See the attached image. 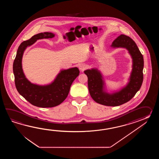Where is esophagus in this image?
Returning <instances> with one entry per match:
<instances>
[{
  "label": "esophagus",
  "mask_w": 159,
  "mask_h": 159,
  "mask_svg": "<svg viewBox=\"0 0 159 159\" xmlns=\"http://www.w3.org/2000/svg\"><path fill=\"white\" fill-rule=\"evenodd\" d=\"M86 68H87V65L84 64H81L79 65V69L82 71H84Z\"/></svg>",
  "instance_id": "esophagus-1"
}]
</instances>
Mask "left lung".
Masks as SVG:
<instances>
[{"label":"left lung","mask_w":159,"mask_h":159,"mask_svg":"<svg viewBox=\"0 0 159 159\" xmlns=\"http://www.w3.org/2000/svg\"><path fill=\"white\" fill-rule=\"evenodd\" d=\"M112 47L125 48L132 56V71L129 82L125 88L114 94H108L103 90V81L98 70L93 69L84 71L88 76V88L91 98L101 105L118 106L131 100L141 88L143 81V56L135 41L130 37L120 34L112 42Z\"/></svg>","instance_id":"8db88e82"}]
</instances>
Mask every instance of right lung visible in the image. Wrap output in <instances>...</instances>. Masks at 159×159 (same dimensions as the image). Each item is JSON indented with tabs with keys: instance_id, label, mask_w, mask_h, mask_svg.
<instances>
[{
	"instance_id": "add662e5",
	"label": "right lung",
	"mask_w": 159,
	"mask_h": 159,
	"mask_svg": "<svg viewBox=\"0 0 159 159\" xmlns=\"http://www.w3.org/2000/svg\"><path fill=\"white\" fill-rule=\"evenodd\" d=\"M54 36V34L51 32H44L35 34L30 39L24 41L18 48L14 61L15 84L17 91L27 101L39 107H53L61 104L67 97L73 82L80 73L77 68L61 70L54 82L46 86L33 84L25 78L21 66L22 57L25 49L37 40Z\"/></svg>"
}]
</instances>
